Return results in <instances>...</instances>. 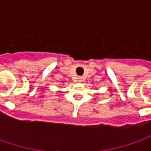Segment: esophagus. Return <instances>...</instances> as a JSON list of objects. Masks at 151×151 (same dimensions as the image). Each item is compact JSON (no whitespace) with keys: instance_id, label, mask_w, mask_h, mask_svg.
Instances as JSON below:
<instances>
[{"instance_id":"obj_1","label":"esophagus","mask_w":151,"mask_h":151,"mask_svg":"<svg viewBox=\"0 0 151 151\" xmlns=\"http://www.w3.org/2000/svg\"><path fill=\"white\" fill-rule=\"evenodd\" d=\"M82 81V78L81 77V76H79V77H78V82H81Z\"/></svg>"}]
</instances>
